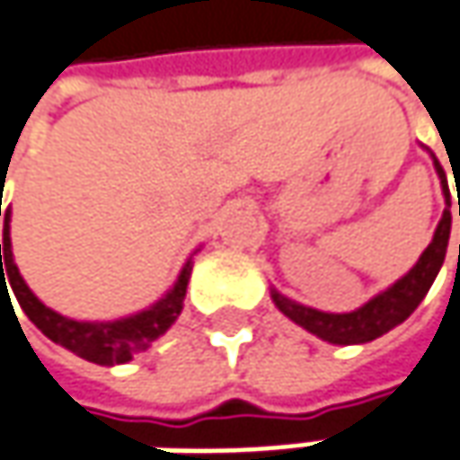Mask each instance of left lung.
<instances>
[{"mask_svg":"<svg viewBox=\"0 0 460 460\" xmlns=\"http://www.w3.org/2000/svg\"><path fill=\"white\" fill-rule=\"evenodd\" d=\"M424 148V146H421ZM427 150V148H424ZM429 153V150H427ZM435 172L440 176V187H443V198H446V210L443 218L438 224V229L432 234V242L427 244V250L419 255L414 268L409 273H403L395 284H391L385 291L375 294L369 302L351 312H323L299 305L294 299L284 296L281 291L270 288V299L279 310L284 312L291 323H296L299 328L310 331L312 336L323 338L328 343L336 346H354V343H367L375 338L385 336L395 325H401L411 312L417 310L419 302L427 296L429 286L435 284L443 260L447 252V239H450V190H447V176L440 166V161L435 158V153H429ZM458 216H460V195H458ZM460 255V247H458Z\"/></svg>","mask_w":460,"mask_h":460,"instance_id":"left-lung-1","label":"left lung"}]
</instances>
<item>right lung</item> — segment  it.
<instances>
[{
  "mask_svg": "<svg viewBox=\"0 0 460 460\" xmlns=\"http://www.w3.org/2000/svg\"><path fill=\"white\" fill-rule=\"evenodd\" d=\"M0 216H2V195H0ZM10 221H13V208H4V229H2L0 244V296H10L6 281H11L13 294L17 296V305L28 314V320L41 331L43 336L51 338L54 343L65 346L67 351L77 354L80 359H88L93 365L114 367L129 362L135 354L146 351L155 338H161L176 323L179 312L184 307V294L192 276V257L181 265L174 286L146 310L127 314L119 320H103V323H88V320H72L51 307H46L41 299L28 288L22 281L13 257V239H10ZM198 252V250H195ZM8 279H4V273ZM13 305V302H10Z\"/></svg>",
  "mask_w": 460,
  "mask_h": 460,
  "instance_id": "1",
  "label": "right lung"
}]
</instances>
